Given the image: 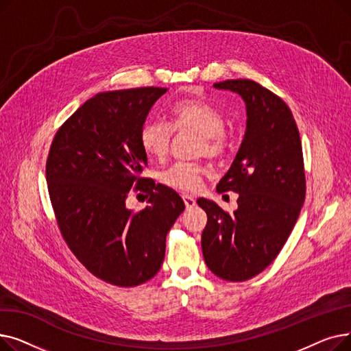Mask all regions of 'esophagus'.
Segmentation results:
<instances>
[{
	"mask_svg": "<svg viewBox=\"0 0 351 351\" xmlns=\"http://www.w3.org/2000/svg\"><path fill=\"white\" fill-rule=\"evenodd\" d=\"M182 197H183V202H185V206H186V209H192V208L196 205V200H195L192 196H189V195H183Z\"/></svg>",
	"mask_w": 351,
	"mask_h": 351,
	"instance_id": "esophagus-1",
	"label": "esophagus"
}]
</instances>
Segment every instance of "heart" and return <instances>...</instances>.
Segmentation results:
<instances>
[{
    "mask_svg": "<svg viewBox=\"0 0 351 351\" xmlns=\"http://www.w3.org/2000/svg\"><path fill=\"white\" fill-rule=\"evenodd\" d=\"M225 118L220 110L204 99H182L169 110V123L151 119L143 123L139 132L142 149L155 159H163L169 151L175 132L193 131L200 135L199 154L222 155L228 147L223 131ZM209 172L208 166L199 162H176L160 175L163 185L180 192H195L202 178Z\"/></svg>",
    "mask_w": 351,
    "mask_h": 351,
    "instance_id": "1",
    "label": "heart"
}]
</instances>
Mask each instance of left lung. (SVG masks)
I'll return each instance as SVG.
<instances>
[{"label": "left lung", "instance_id": "left-lung-1", "mask_svg": "<svg viewBox=\"0 0 351 351\" xmlns=\"http://www.w3.org/2000/svg\"><path fill=\"white\" fill-rule=\"evenodd\" d=\"M216 89L236 92L246 104V132L219 193H239L237 209L225 212L200 197L208 215L202 250L217 278L245 282L279 254L298 222L306 196L302 141L290 108L250 80H228Z\"/></svg>", "mask_w": 351, "mask_h": 351}]
</instances>
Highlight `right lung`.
<instances>
[{
    "instance_id": "add662e5",
    "label": "right lung",
    "mask_w": 351,
    "mask_h": 351,
    "mask_svg": "<svg viewBox=\"0 0 351 351\" xmlns=\"http://www.w3.org/2000/svg\"><path fill=\"white\" fill-rule=\"evenodd\" d=\"M168 88H134L97 94L55 134L47 159L49 199L64 241L98 279L134 287L159 271L166 234L185 210L171 188L142 178L147 166L139 141L154 104ZM132 190L150 204L125 208Z\"/></svg>"
}]
</instances>
